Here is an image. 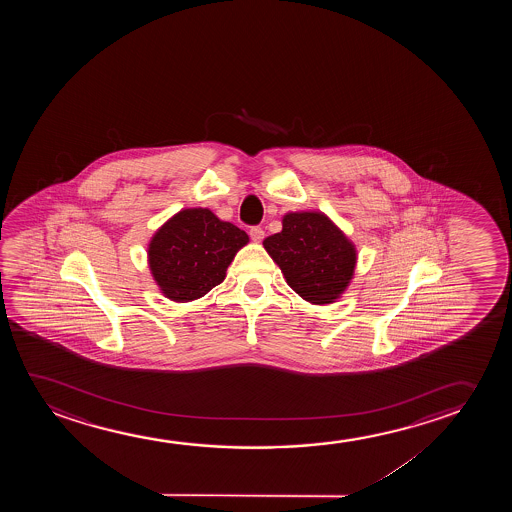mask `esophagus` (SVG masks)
<instances>
[{
    "label": "esophagus",
    "instance_id": "obj_1",
    "mask_svg": "<svg viewBox=\"0 0 512 512\" xmlns=\"http://www.w3.org/2000/svg\"><path fill=\"white\" fill-rule=\"evenodd\" d=\"M264 236H266V234H264L262 227H252V229H250V238H252L255 243H260V241L264 239Z\"/></svg>",
    "mask_w": 512,
    "mask_h": 512
}]
</instances>
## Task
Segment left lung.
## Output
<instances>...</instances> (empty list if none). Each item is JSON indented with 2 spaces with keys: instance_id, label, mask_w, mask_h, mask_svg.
<instances>
[{
  "instance_id": "obj_1",
  "label": "left lung",
  "mask_w": 512,
  "mask_h": 512,
  "mask_svg": "<svg viewBox=\"0 0 512 512\" xmlns=\"http://www.w3.org/2000/svg\"><path fill=\"white\" fill-rule=\"evenodd\" d=\"M281 225L262 245L288 287L318 306L339 301L355 276V243L322 211H288Z\"/></svg>"
}]
</instances>
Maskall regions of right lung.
Instances as JSON below:
<instances>
[{"label": "right lung", "instance_id": "obj_1", "mask_svg": "<svg viewBox=\"0 0 512 512\" xmlns=\"http://www.w3.org/2000/svg\"><path fill=\"white\" fill-rule=\"evenodd\" d=\"M248 234L208 208H185L154 232L148 269L161 294L173 302L196 301L225 280Z\"/></svg>", "mask_w": 512, "mask_h": 512}]
</instances>
